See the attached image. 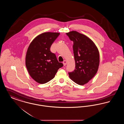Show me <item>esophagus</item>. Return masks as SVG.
<instances>
[{
  "label": "esophagus",
  "instance_id": "esophagus-1",
  "mask_svg": "<svg viewBox=\"0 0 124 124\" xmlns=\"http://www.w3.org/2000/svg\"><path fill=\"white\" fill-rule=\"evenodd\" d=\"M63 64L64 65H66L67 64V61L66 60H64V61H63Z\"/></svg>",
  "mask_w": 124,
  "mask_h": 124
}]
</instances>
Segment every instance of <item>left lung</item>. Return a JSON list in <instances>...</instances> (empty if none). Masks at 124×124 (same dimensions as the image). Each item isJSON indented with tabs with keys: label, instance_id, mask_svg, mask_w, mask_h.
Returning <instances> with one entry per match:
<instances>
[{
	"label": "left lung",
	"instance_id": "8db88e82",
	"mask_svg": "<svg viewBox=\"0 0 124 124\" xmlns=\"http://www.w3.org/2000/svg\"><path fill=\"white\" fill-rule=\"evenodd\" d=\"M73 42L75 69L69 73L71 79L79 85L88 82L94 76L100 65V53L94 43L85 35L72 31L66 33Z\"/></svg>",
	"mask_w": 124,
	"mask_h": 124
}]
</instances>
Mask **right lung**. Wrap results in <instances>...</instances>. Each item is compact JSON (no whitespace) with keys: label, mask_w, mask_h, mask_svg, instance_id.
Returning a JSON list of instances; mask_svg holds the SVG:
<instances>
[{"label":"right lung","mask_w":124,"mask_h":124,"mask_svg":"<svg viewBox=\"0 0 124 124\" xmlns=\"http://www.w3.org/2000/svg\"><path fill=\"white\" fill-rule=\"evenodd\" d=\"M60 33L46 32L37 36L30 43L25 56V65L30 75L37 82L45 84L54 77L63 66L50 47Z\"/></svg>","instance_id":"add662e5"}]
</instances>
